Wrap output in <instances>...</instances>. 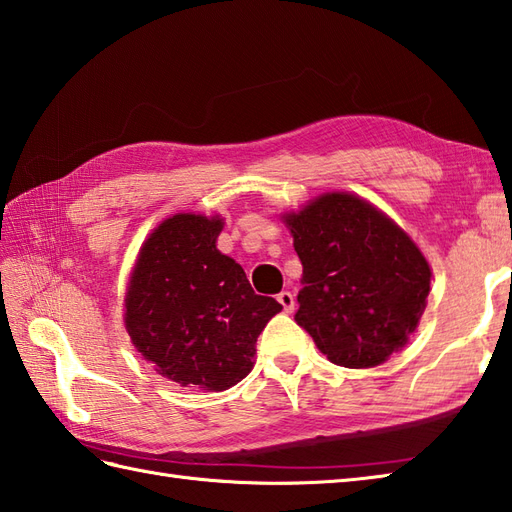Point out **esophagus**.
Returning <instances> with one entry per match:
<instances>
[{
  "mask_svg": "<svg viewBox=\"0 0 512 512\" xmlns=\"http://www.w3.org/2000/svg\"><path fill=\"white\" fill-rule=\"evenodd\" d=\"M277 301L281 303V308H284V312H288V314L295 312V295H292V292H288V290L279 292Z\"/></svg>",
  "mask_w": 512,
  "mask_h": 512,
  "instance_id": "1",
  "label": "esophagus"
}]
</instances>
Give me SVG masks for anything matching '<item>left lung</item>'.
<instances>
[{
	"label": "left lung",
	"instance_id": "8db88e82",
	"mask_svg": "<svg viewBox=\"0 0 512 512\" xmlns=\"http://www.w3.org/2000/svg\"><path fill=\"white\" fill-rule=\"evenodd\" d=\"M303 277L295 321L334 365H380L427 306L431 268L394 222L356 195L328 193L286 215Z\"/></svg>",
	"mask_w": 512,
	"mask_h": 512
}]
</instances>
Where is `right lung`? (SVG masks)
<instances>
[{
  "mask_svg": "<svg viewBox=\"0 0 512 512\" xmlns=\"http://www.w3.org/2000/svg\"><path fill=\"white\" fill-rule=\"evenodd\" d=\"M220 217L180 213L140 250L125 299L136 350L180 387L222 391L253 367L255 343L281 310L215 248Z\"/></svg>",
  "mask_w": 512,
  "mask_h": 512,
  "instance_id": "right-lung-1",
  "label": "right lung"
}]
</instances>
